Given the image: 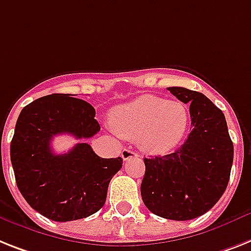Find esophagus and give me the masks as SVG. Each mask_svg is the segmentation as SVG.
Returning <instances> with one entry per match:
<instances>
[{
    "mask_svg": "<svg viewBox=\"0 0 251 251\" xmlns=\"http://www.w3.org/2000/svg\"><path fill=\"white\" fill-rule=\"evenodd\" d=\"M136 156H138L137 152H134L130 149H123V151H122V158H123V160H128V159L136 158Z\"/></svg>",
    "mask_w": 251,
    "mask_h": 251,
    "instance_id": "obj_1",
    "label": "esophagus"
}]
</instances>
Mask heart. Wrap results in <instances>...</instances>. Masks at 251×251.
Segmentation results:
<instances>
[{"label":"heart","instance_id":"obj_1","mask_svg":"<svg viewBox=\"0 0 251 251\" xmlns=\"http://www.w3.org/2000/svg\"><path fill=\"white\" fill-rule=\"evenodd\" d=\"M190 115L178 101L144 95L111 111V127L127 140H138L142 150L165 154L183 138Z\"/></svg>","mask_w":251,"mask_h":251}]
</instances>
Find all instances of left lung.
<instances>
[{
  "label": "left lung",
  "instance_id": "obj_1",
  "mask_svg": "<svg viewBox=\"0 0 251 251\" xmlns=\"http://www.w3.org/2000/svg\"><path fill=\"white\" fill-rule=\"evenodd\" d=\"M168 91L190 105L191 132L175 152L145 158L141 196L151 213L188 221L210 210L226 191L233 144L225 114L205 95L183 87Z\"/></svg>",
  "mask_w": 251,
  "mask_h": 251
}]
</instances>
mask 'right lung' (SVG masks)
I'll use <instances>...</instances> for the list:
<instances>
[{
	"instance_id": "add662e5",
	"label": "right lung",
	"mask_w": 251,
	"mask_h": 251,
	"mask_svg": "<svg viewBox=\"0 0 251 251\" xmlns=\"http://www.w3.org/2000/svg\"><path fill=\"white\" fill-rule=\"evenodd\" d=\"M69 93L37 99L22 110L10 145L16 185L36 212L55 222L90 217L106 201L111 178L122 158L103 159L88 144H76L55 154L51 141L57 134L91 138L100 130L92 105Z\"/></svg>"
}]
</instances>
